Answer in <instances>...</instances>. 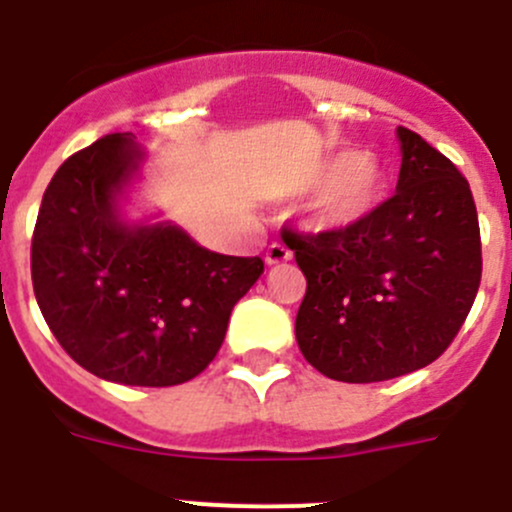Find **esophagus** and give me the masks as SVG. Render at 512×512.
<instances>
[{"label": "esophagus", "instance_id": "obj_1", "mask_svg": "<svg viewBox=\"0 0 512 512\" xmlns=\"http://www.w3.org/2000/svg\"><path fill=\"white\" fill-rule=\"evenodd\" d=\"M266 264L269 266H274V264H284V261H289L292 259V251H289L287 246H284V243H271L269 248H266Z\"/></svg>", "mask_w": 512, "mask_h": 512}]
</instances>
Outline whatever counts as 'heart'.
Instances as JSON below:
<instances>
[{"label": "heart", "mask_w": 512, "mask_h": 512, "mask_svg": "<svg viewBox=\"0 0 512 512\" xmlns=\"http://www.w3.org/2000/svg\"><path fill=\"white\" fill-rule=\"evenodd\" d=\"M320 180L312 215L327 231H348L365 223L386 200V172L370 154L340 152L322 167Z\"/></svg>", "instance_id": "1"}]
</instances>
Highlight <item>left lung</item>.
Masks as SVG:
<instances>
[{
  "label": "left lung",
  "mask_w": 512,
  "mask_h": 512,
  "mask_svg": "<svg viewBox=\"0 0 512 512\" xmlns=\"http://www.w3.org/2000/svg\"><path fill=\"white\" fill-rule=\"evenodd\" d=\"M396 195L348 231L292 233L307 276L299 350L332 381L378 383L434 363L480 289L482 246L470 182L398 126Z\"/></svg>",
  "instance_id": "8db88e82"
}]
</instances>
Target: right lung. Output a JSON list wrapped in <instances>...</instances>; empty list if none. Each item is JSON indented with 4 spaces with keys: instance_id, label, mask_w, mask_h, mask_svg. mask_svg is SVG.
Segmentation results:
<instances>
[{
    "instance_id": "obj_1",
    "label": "right lung",
    "mask_w": 512,
    "mask_h": 512,
    "mask_svg": "<svg viewBox=\"0 0 512 512\" xmlns=\"http://www.w3.org/2000/svg\"><path fill=\"white\" fill-rule=\"evenodd\" d=\"M142 159L131 134H106L60 164L32 233V287L81 368L164 388L213 363L264 261L208 251L172 223H126L119 198Z\"/></svg>"
}]
</instances>
